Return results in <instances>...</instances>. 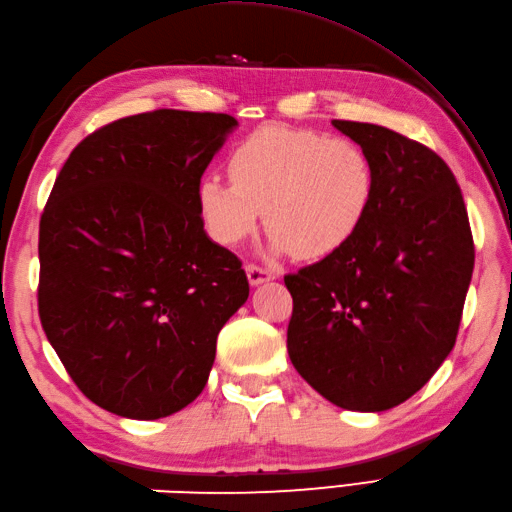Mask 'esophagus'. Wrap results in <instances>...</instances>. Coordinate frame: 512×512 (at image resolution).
<instances>
[{"instance_id": "esophagus-1", "label": "esophagus", "mask_w": 512, "mask_h": 512, "mask_svg": "<svg viewBox=\"0 0 512 512\" xmlns=\"http://www.w3.org/2000/svg\"><path fill=\"white\" fill-rule=\"evenodd\" d=\"M246 277L250 281V286H259V284H264V281L275 279V273L270 268L257 266V264H248L246 266Z\"/></svg>"}]
</instances>
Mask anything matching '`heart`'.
<instances>
[{"label":"heart","mask_w":512,"mask_h":512,"mask_svg":"<svg viewBox=\"0 0 512 512\" xmlns=\"http://www.w3.org/2000/svg\"><path fill=\"white\" fill-rule=\"evenodd\" d=\"M228 176L198 184V211L213 242L235 246L262 211L273 250L321 259L347 246L367 222L378 193L372 156L350 138L268 125L239 143Z\"/></svg>","instance_id":"b5f03b06"}]
</instances>
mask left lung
Here are the masks:
<instances>
[{
    "mask_svg": "<svg viewBox=\"0 0 512 512\" xmlns=\"http://www.w3.org/2000/svg\"><path fill=\"white\" fill-rule=\"evenodd\" d=\"M372 156L378 193L350 244L286 275L288 354L332 405L385 411L429 383L455 345L475 248L455 176L387 127L332 121Z\"/></svg>",
    "mask_w": 512,
    "mask_h": 512,
    "instance_id": "obj_1",
    "label": "left lung"
}]
</instances>
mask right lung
Returning a JSON list of instances; mask_svg holds the SVG:
<instances>
[{"label": "right lung", "instance_id": "add662e5", "mask_svg": "<svg viewBox=\"0 0 512 512\" xmlns=\"http://www.w3.org/2000/svg\"><path fill=\"white\" fill-rule=\"evenodd\" d=\"M228 114L156 110L74 147L39 222V317L94 405L158 420L202 394L217 334L248 299L242 262L206 235L198 184Z\"/></svg>", "mask_w": 512, "mask_h": 512}]
</instances>
